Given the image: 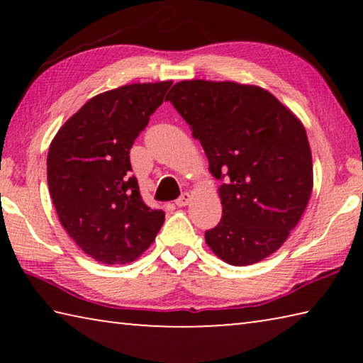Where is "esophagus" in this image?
Returning <instances> with one entry per match:
<instances>
[{
	"label": "esophagus",
	"instance_id": "obj_1",
	"mask_svg": "<svg viewBox=\"0 0 363 363\" xmlns=\"http://www.w3.org/2000/svg\"><path fill=\"white\" fill-rule=\"evenodd\" d=\"M190 201V195L187 194V192H184L179 199L176 200V206H179V208H182V206H186L187 203Z\"/></svg>",
	"mask_w": 363,
	"mask_h": 363
}]
</instances>
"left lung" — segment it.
I'll return each instance as SVG.
<instances>
[{
  "label": "left lung",
  "instance_id": "obj_1",
  "mask_svg": "<svg viewBox=\"0 0 363 363\" xmlns=\"http://www.w3.org/2000/svg\"><path fill=\"white\" fill-rule=\"evenodd\" d=\"M200 140L219 187L223 218L208 247L232 266L275 253L309 203L314 174L303 123L269 91L184 79L167 96Z\"/></svg>",
  "mask_w": 363,
  "mask_h": 363
}]
</instances>
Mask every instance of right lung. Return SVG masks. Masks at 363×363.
Listing matches in <instances>:
<instances>
[{
    "label": "right lung",
    "instance_id": "obj_1",
    "mask_svg": "<svg viewBox=\"0 0 363 363\" xmlns=\"http://www.w3.org/2000/svg\"><path fill=\"white\" fill-rule=\"evenodd\" d=\"M171 84L133 83L97 94L49 145L48 186L60 224L102 264L136 261L164 223V213L140 196L130 150Z\"/></svg>",
    "mask_w": 363,
    "mask_h": 363
}]
</instances>
